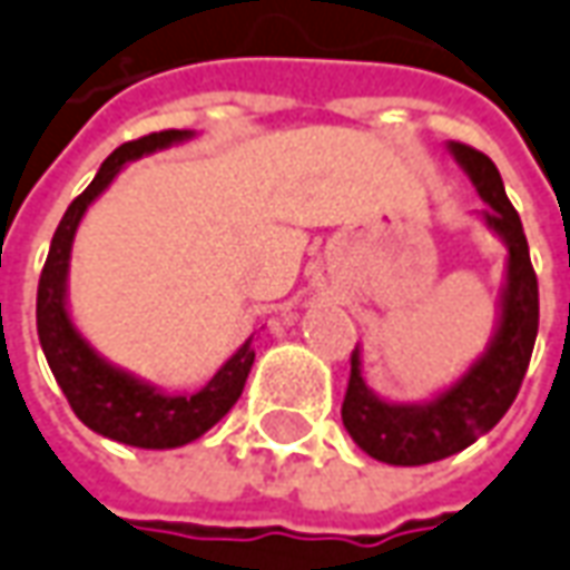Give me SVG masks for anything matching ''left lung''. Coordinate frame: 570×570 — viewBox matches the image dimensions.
I'll use <instances>...</instances> for the list:
<instances>
[{"label": "left lung", "instance_id": "8db88e82", "mask_svg": "<svg viewBox=\"0 0 570 570\" xmlns=\"http://www.w3.org/2000/svg\"><path fill=\"white\" fill-rule=\"evenodd\" d=\"M454 163L471 178L483 197V223L508 247L505 282L499 288V313L487 351L473 361L452 385L439 389L433 399L389 401L364 383L361 345L351 354L342 423L370 458L417 468L433 464L449 454L464 452L480 436H487L505 417L518 389L524 383L527 364L540 330V288L530 266L524 225L511 206L502 175L487 153L468 144H445Z\"/></svg>", "mask_w": 570, "mask_h": 570}]
</instances>
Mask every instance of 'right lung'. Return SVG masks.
<instances>
[{
  "label": "right lung",
  "instance_id": "obj_1",
  "mask_svg": "<svg viewBox=\"0 0 570 570\" xmlns=\"http://www.w3.org/2000/svg\"><path fill=\"white\" fill-rule=\"evenodd\" d=\"M194 131H159L147 134L140 140H128L118 150L106 156L97 178L87 190L71 200L65 209L62 223L52 235L49 257H46L40 288H37V335L43 345L46 364L52 370L56 383L65 392L71 411L83 426H90L99 436L134 445V449H178L194 439H200L232 411L240 399L247 373L254 366V338L225 361L216 376L197 389L194 395H175L163 385L147 383L134 376L131 370L106 361L97 347L90 345L71 320L68 311V266H71V244L78 235V225L90 204L106 187L116 181V175L128 163L150 156L156 150H169L175 144L190 140Z\"/></svg>",
  "mask_w": 570,
  "mask_h": 570
}]
</instances>
